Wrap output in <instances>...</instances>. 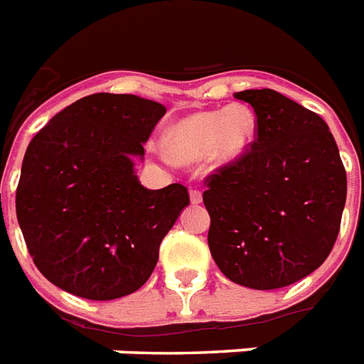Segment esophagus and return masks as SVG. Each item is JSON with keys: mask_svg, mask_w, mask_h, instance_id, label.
Masks as SVG:
<instances>
[{"mask_svg": "<svg viewBox=\"0 0 364 364\" xmlns=\"http://www.w3.org/2000/svg\"><path fill=\"white\" fill-rule=\"evenodd\" d=\"M191 202L193 204H200L202 202V193H200L198 188H191Z\"/></svg>", "mask_w": 364, "mask_h": 364, "instance_id": "obj_1", "label": "esophagus"}]
</instances>
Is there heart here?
I'll return each instance as SVG.
<instances>
[{"label":"heart","instance_id":"b5f03b06","mask_svg":"<svg viewBox=\"0 0 364 364\" xmlns=\"http://www.w3.org/2000/svg\"><path fill=\"white\" fill-rule=\"evenodd\" d=\"M253 132V109L245 104H232L223 111H200L185 117L162 136V145L177 162H198L210 156L217 164H225L245 151Z\"/></svg>","mask_w":364,"mask_h":364}]
</instances>
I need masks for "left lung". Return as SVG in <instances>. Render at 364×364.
I'll return each mask as SVG.
<instances>
[{
  "label": "left lung",
  "instance_id": "obj_1",
  "mask_svg": "<svg viewBox=\"0 0 364 364\" xmlns=\"http://www.w3.org/2000/svg\"><path fill=\"white\" fill-rule=\"evenodd\" d=\"M234 98L253 107L257 130L240 156L205 177L211 257L243 287H287L333 251L348 193L346 168L317 113L270 88Z\"/></svg>",
  "mask_w": 364,
  "mask_h": 364
}]
</instances>
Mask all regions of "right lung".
<instances>
[{"mask_svg":"<svg viewBox=\"0 0 364 364\" xmlns=\"http://www.w3.org/2000/svg\"><path fill=\"white\" fill-rule=\"evenodd\" d=\"M164 105L132 94H90L54 115L26 149L16 219L37 270L90 300L121 299L153 274L188 191L139 185L134 156Z\"/></svg>","mask_w":364,"mask_h":364,"instance_id":"add662e5","label":"right lung"}]
</instances>
